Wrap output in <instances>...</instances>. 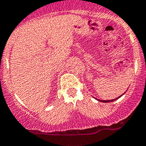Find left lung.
Returning <instances> with one entry per match:
<instances>
[{
  "label": "left lung",
  "instance_id": "1",
  "mask_svg": "<svg viewBox=\"0 0 146 146\" xmlns=\"http://www.w3.org/2000/svg\"><path fill=\"white\" fill-rule=\"evenodd\" d=\"M120 96H119V97H120ZM119 97H117V99H114V100H99V101L102 102H113V101H114V100H117V99H119Z\"/></svg>",
  "mask_w": 146,
  "mask_h": 146
}]
</instances>
